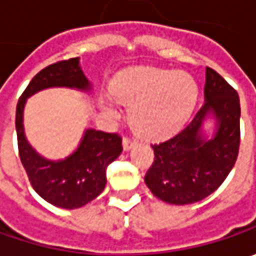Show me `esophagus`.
Listing matches in <instances>:
<instances>
[{
    "mask_svg": "<svg viewBox=\"0 0 256 256\" xmlns=\"http://www.w3.org/2000/svg\"><path fill=\"white\" fill-rule=\"evenodd\" d=\"M134 145H135V141H132V140H130V138H124L122 140L124 151H130Z\"/></svg>",
    "mask_w": 256,
    "mask_h": 256,
    "instance_id": "obj_1",
    "label": "esophagus"
}]
</instances>
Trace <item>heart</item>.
Returning a JSON list of instances; mask_svg holds the SVG:
<instances>
[{
	"label": "heart",
	"mask_w": 256,
	"mask_h": 256,
	"mask_svg": "<svg viewBox=\"0 0 256 256\" xmlns=\"http://www.w3.org/2000/svg\"><path fill=\"white\" fill-rule=\"evenodd\" d=\"M114 98L131 106L134 130L146 138H162L181 128L194 111L198 85L184 71L138 66L114 78ZM102 111L110 118H118V105L105 100Z\"/></svg>",
	"instance_id": "heart-1"
}]
</instances>
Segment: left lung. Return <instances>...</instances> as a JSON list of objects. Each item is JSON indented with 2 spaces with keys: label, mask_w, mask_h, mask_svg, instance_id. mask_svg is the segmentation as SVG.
<instances>
[{
  "label": "left lung",
  "mask_w": 256,
  "mask_h": 256,
  "mask_svg": "<svg viewBox=\"0 0 256 256\" xmlns=\"http://www.w3.org/2000/svg\"><path fill=\"white\" fill-rule=\"evenodd\" d=\"M204 101L181 132L151 145L155 161L145 184L166 204L188 205L210 196L236 161L241 118L238 94L218 72L206 68Z\"/></svg>",
  "instance_id": "obj_1"
}]
</instances>
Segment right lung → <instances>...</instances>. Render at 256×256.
Segmentation results:
<instances>
[{
	"mask_svg": "<svg viewBox=\"0 0 256 256\" xmlns=\"http://www.w3.org/2000/svg\"><path fill=\"white\" fill-rule=\"evenodd\" d=\"M50 88H68L92 92L80 58L50 65L31 80L16 105L15 128L20 158L35 192L51 205L76 210L95 200L106 185V166L122 152V140L116 134L85 128L72 152L50 160L38 152L25 135L24 110L28 98Z\"/></svg>",
	"mask_w": 256,
	"mask_h": 256,
	"instance_id": "1",
	"label": "right lung"
}]
</instances>
